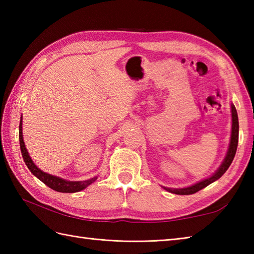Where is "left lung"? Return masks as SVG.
Here are the masks:
<instances>
[{
  "instance_id": "8db88e82",
  "label": "left lung",
  "mask_w": 254,
  "mask_h": 254,
  "mask_svg": "<svg viewBox=\"0 0 254 254\" xmlns=\"http://www.w3.org/2000/svg\"><path fill=\"white\" fill-rule=\"evenodd\" d=\"M231 108V135H230V142H229V146H228V150L227 154H226L225 158L223 160L222 165L219 166V168L214 172V174L206 178V179L198 181L194 185L187 187V188H166L163 187L165 190H167L168 192L175 193V194H180V195H189V194H193L196 193L197 191L202 190L205 187H207L210 183H213L214 181L218 180L220 177H222L227 169L229 168V166L231 165L234 160V157L236 155V150H237V146H238V138H239V121H238V115H237V110L236 107L234 106V104L230 105Z\"/></svg>"
}]
</instances>
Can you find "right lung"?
Masks as SVG:
<instances>
[{
	"instance_id": "1",
	"label": "right lung",
	"mask_w": 254,
	"mask_h": 254,
	"mask_svg": "<svg viewBox=\"0 0 254 254\" xmlns=\"http://www.w3.org/2000/svg\"><path fill=\"white\" fill-rule=\"evenodd\" d=\"M19 144H20V152H21V155H23L24 161L26 166L28 167V169L31 171V174L35 177H37L40 181L44 182L46 186L51 188L52 190L62 192V193L78 192V191L84 190L85 188L90 186L91 183H94L97 180V178H98L96 176L94 178H90V179L84 180V181H68L65 179H62L60 177L47 174V172L38 168L34 161H32L31 157L28 154V150H27L25 146V142L23 137V116L20 117V122H19Z\"/></svg>"
}]
</instances>
